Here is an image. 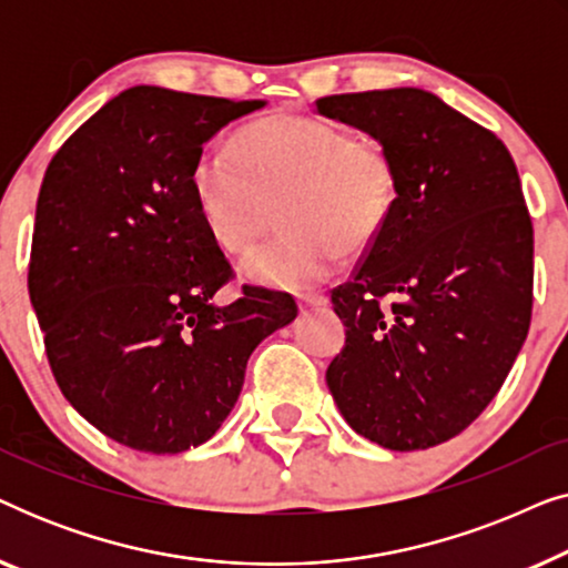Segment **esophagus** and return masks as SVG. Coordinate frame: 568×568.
I'll list each match as a JSON object with an SVG mask.
<instances>
[{
    "label": "esophagus",
    "mask_w": 568,
    "mask_h": 568,
    "mask_svg": "<svg viewBox=\"0 0 568 568\" xmlns=\"http://www.w3.org/2000/svg\"><path fill=\"white\" fill-rule=\"evenodd\" d=\"M297 305L302 310H305V307H323V305H328V297H325V294H300Z\"/></svg>",
    "instance_id": "esophagus-1"
}]
</instances>
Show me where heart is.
<instances>
[{"label":"heart","instance_id":"obj_1","mask_svg":"<svg viewBox=\"0 0 568 568\" xmlns=\"http://www.w3.org/2000/svg\"><path fill=\"white\" fill-rule=\"evenodd\" d=\"M209 232L245 253L278 204L282 232L243 261V274L278 290L321 284L341 258L375 243L398 201L390 152L305 113H278L204 150L191 170Z\"/></svg>","mask_w":568,"mask_h":568}]
</instances>
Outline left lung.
I'll list each match as a JSON object with an SVG mask.
<instances>
[{"label":"left lung","instance_id":"left-lung-1","mask_svg":"<svg viewBox=\"0 0 568 568\" xmlns=\"http://www.w3.org/2000/svg\"><path fill=\"white\" fill-rule=\"evenodd\" d=\"M390 152L398 201L333 290L346 344L325 379L348 426L410 453L453 439L507 379L532 315V222L494 131L418 88L315 100Z\"/></svg>","mask_w":568,"mask_h":568}]
</instances>
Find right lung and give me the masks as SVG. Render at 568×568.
<instances>
[{
  "label": "right lung",
  "mask_w": 568,
  "mask_h": 568,
  "mask_svg": "<svg viewBox=\"0 0 568 568\" xmlns=\"http://www.w3.org/2000/svg\"><path fill=\"white\" fill-rule=\"evenodd\" d=\"M263 100L123 90L61 144L36 206L28 290L64 398L121 445H204L243 390L253 348L297 317L286 292L243 286L193 196L216 131Z\"/></svg>",
  "instance_id": "add662e5"
}]
</instances>
